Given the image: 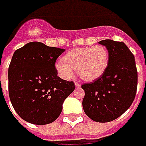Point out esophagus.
Returning <instances> with one entry per match:
<instances>
[{"label": "esophagus", "instance_id": "obj_1", "mask_svg": "<svg viewBox=\"0 0 146 146\" xmlns=\"http://www.w3.org/2000/svg\"><path fill=\"white\" fill-rule=\"evenodd\" d=\"M80 86H81V85L79 84V83H78V82H75V87L79 88Z\"/></svg>", "mask_w": 146, "mask_h": 146}]
</instances>
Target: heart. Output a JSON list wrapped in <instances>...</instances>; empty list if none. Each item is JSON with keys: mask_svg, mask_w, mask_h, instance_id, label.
Listing matches in <instances>:
<instances>
[{"mask_svg": "<svg viewBox=\"0 0 146 146\" xmlns=\"http://www.w3.org/2000/svg\"><path fill=\"white\" fill-rule=\"evenodd\" d=\"M109 52L102 45L72 48L56 64V69L63 78L70 79L77 70L79 77L86 82L101 78L108 69Z\"/></svg>", "mask_w": 146, "mask_h": 146, "instance_id": "heart-1", "label": "heart"}]
</instances>
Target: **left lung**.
<instances>
[{"label":"left lung","mask_w":146,"mask_h":146,"mask_svg":"<svg viewBox=\"0 0 146 146\" xmlns=\"http://www.w3.org/2000/svg\"><path fill=\"white\" fill-rule=\"evenodd\" d=\"M98 43L108 48L109 64L101 78L82 85V107L92 120L106 123L119 117L133 103L137 71L134 55L123 42L106 39Z\"/></svg>","instance_id":"obj_1"}]
</instances>
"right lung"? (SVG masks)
Wrapping results in <instances>:
<instances>
[{
	"mask_svg": "<svg viewBox=\"0 0 146 146\" xmlns=\"http://www.w3.org/2000/svg\"><path fill=\"white\" fill-rule=\"evenodd\" d=\"M65 51L32 42L15 50L9 68V93L16 113L36 125L51 123L75 90L74 82L57 76L56 60Z\"/></svg>",
	"mask_w": 146,
	"mask_h": 146,
	"instance_id": "add662e5",
	"label": "right lung"
}]
</instances>
